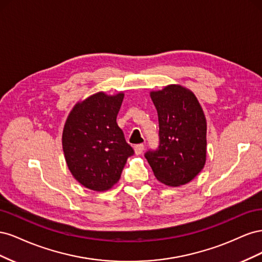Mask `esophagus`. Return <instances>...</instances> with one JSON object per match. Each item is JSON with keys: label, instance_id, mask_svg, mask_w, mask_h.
I'll use <instances>...</instances> for the list:
<instances>
[{"label": "esophagus", "instance_id": "esophagus-1", "mask_svg": "<svg viewBox=\"0 0 262 262\" xmlns=\"http://www.w3.org/2000/svg\"><path fill=\"white\" fill-rule=\"evenodd\" d=\"M143 149H144V145L143 144H137L134 146V152H136L137 155H140L143 153Z\"/></svg>", "mask_w": 262, "mask_h": 262}]
</instances>
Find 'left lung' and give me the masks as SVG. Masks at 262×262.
I'll list each match as a JSON object with an SVG mask.
<instances>
[{
  "instance_id": "1",
  "label": "left lung",
  "mask_w": 262,
  "mask_h": 262,
  "mask_svg": "<svg viewBox=\"0 0 262 262\" xmlns=\"http://www.w3.org/2000/svg\"><path fill=\"white\" fill-rule=\"evenodd\" d=\"M158 116L160 143L145 153L158 181L171 187L186 185L207 160V120L194 94L180 85L150 92Z\"/></svg>"
}]
</instances>
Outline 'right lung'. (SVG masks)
<instances>
[{
  "label": "right lung",
  "mask_w": 262,
  "mask_h": 262,
  "mask_svg": "<svg viewBox=\"0 0 262 262\" xmlns=\"http://www.w3.org/2000/svg\"><path fill=\"white\" fill-rule=\"evenodd\" d=\"M123 93L99 92L77 102L62 134V146L73 177L94 191H105L120 179L128 157L134 154L117 124Z\"/></svg>",
  "instance_id": "right-lung-1"
}]
</instances>
